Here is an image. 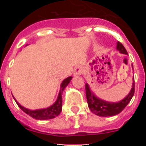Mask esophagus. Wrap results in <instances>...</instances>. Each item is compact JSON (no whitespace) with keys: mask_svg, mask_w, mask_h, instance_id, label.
<instances>
[{"mask_svg":"<svg viewBox=\"0 0 146 146\" xmlns=\"http://www.w3.org/2000/svg\"><path fill=\"white\" fill-rule=\"evenodd\" d=\"M83 72V68L82 66H77L74 70V75H80Z\"/></svg>","mask_w":146,"mask_h":146,"instance_id":"34e87169","label":"esophagus"}]
</instances>
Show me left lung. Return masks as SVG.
Masks as SVG:
<instances>
[{
	"instance_id": "8db88e82",
	"label": "left lung",
	"mask_w": 146,
	"mask_h": 146,
	"mask_svg": "<svg viewBox=\"0 0 146 146\" xmlns=\"http://www.w3.org/2000/svg\"><path fill=\"white\" fill-rule=\"evenodd\" d=\"M117 50H119L121 53L127 54V51L123 45L119 42H117ZM86 92L88 105L92 113L102 117L113 116L121 113L131 101L135 94V82L132 83V88L129 94L118 102H109L99 99L91 92L88 83L86 84Z\"/></svg>"
}]
</instances>
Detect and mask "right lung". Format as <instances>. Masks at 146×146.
Returning <instances> with one entry per match:
<instances>
[{
	"label": "right lung",
	"instance_id": "add662e5",
	"mask_svg": "<svg viewBox=\"0 0 146 146\" xmlns=\"http://www.w3.org/2000/svg\"><path fill=\"white\" fill-rule=\"evenodd\" d=\"M72 79V77H69L66 78L63 82H62L61 85H60V89L59 91L58 96L57 98V100L55 101L52 105L45 109H40V110H31L27 108H24V107L21 106L19 103L17 102L15 97L13 96L14 99L15 100L16 103L19 106V108L23 110V112H25L26 114L28 115L31 116L32 118H35L37 120H48L52 119V118H55L58 116L62 110V94L64 91V88L68 86L69 82H70L71 80Z\"/></svg>",
	"mask_w": 146,
	"mask_h": 146
}]
</instances>
